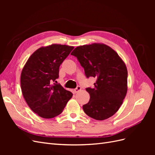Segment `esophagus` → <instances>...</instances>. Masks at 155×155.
I'll return each instance as SVG.
<instances>
[{
	"mask_svg": "<svg viewBox=\"0 0 155 155\" xmlns=\"http://www.w3.org/2000/svg\"><path fill=\"white\" fill-rule=\"evenodd\" d=\"M81 88L80 86H78L76 88L74 89V92H75V93H77V92H78L79 91H81Z\"/></svg>",
	"mask_w": 155,
	"mask_h": 155,
	"instance_id": "34e87169",
	"label": "esophagus"
}]
</instances>
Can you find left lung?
<instances>
[{
    "label": "left lung",
    "instance_id": "left-lung-1",
    "mask_svg": "<svg viewBox=\"0 0 155 155\" xmlns=\"http://www.w3.org/2000/svg\"><path fill=\"white\" fill-rule=\"evenodd\" d=\"M77 58L87 78L96 79L86 91L90 100L83 106L85 114L97 120L110 118L118 110L127 91V70L116 51L104 44L78 46L71 53Z\"/></svg>",
    "mask_w": 155,
    "mask_h": 155
}]
</instances>
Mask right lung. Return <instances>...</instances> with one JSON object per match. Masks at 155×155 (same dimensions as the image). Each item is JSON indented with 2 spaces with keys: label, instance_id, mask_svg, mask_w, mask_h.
Instances as JSON below:
<instances>
[{
  "label": "right lung",
  "instance_id": "obj_1",
  "mask_svg": "<svg viewBox=\"0 0 155 155\" xmlns=\"http://www.w3.org/2000/svg\"><path fill=\"white\" fill-rule=\"evenodd\" d=\"M73 46L51 45L33 54L23 68L21 76L22 95L30 109L43 118H51L63 112L72 93L59 83V69Z\"/></svg>",
  "mask_w": 155,
  "mask_h": 155
}]
</instances>
